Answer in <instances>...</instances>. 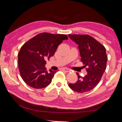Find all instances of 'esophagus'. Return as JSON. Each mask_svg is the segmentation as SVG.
<instances>
[{"label": "esophagus", "instance_id": "1", "mask_svg": "<svg viewBox=\"0 0 122 122\" xmlns=\"http://www.w3.org/2000/svg\"><path fill=\"white\" fill-rule=\"evenodd\" d=\"M63 71H65L66 72H70V71H71V70H70L68 68H63Z\"/></svg>", "mask_w": 122, "mask_h": 122}]
</instances>
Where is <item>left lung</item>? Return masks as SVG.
I'll return each mask as SVG.
<instances>
[{
  "label": "left lung",
  "instance_id": "obj_1",
  "mask_svg": "<svg viewBox=\"0 0 122 122\" xmlns=\"http://www.w3.org/2000/svg\"><path fill=\"white\" fill-rule=\"evenodd\" d=\"M70 39L78 45L81 61L86 67L87 74L81 77L79 74L77 81L69 83L74 92L83 93L92 90L97 85L106 69L108 57L105 47L89 35L69 34Z\"/></svg>",
  "mask_w": 122,
  "mask_h": 122
}]
</instances>
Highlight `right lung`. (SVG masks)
<instances>
[{"label": "right lung", "mask_w": 122, "mask_h": 122, "mask_svg": "<svg viewBox=\"0 0 122 122\" xmlns=\"http://www.w3.org/2000/svg\"><path fill=\"white\" fill-rule=\"evenodd\" d=\"M65 34L42 33L26 42L18 54V66L22 80L31 87L41 89L51 83L56 71H47L46 60L53 56L59 45L67 40Z\"/></svg>", "instance_id": "add662e5"}]
</instances>
